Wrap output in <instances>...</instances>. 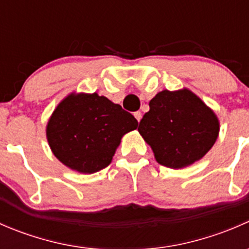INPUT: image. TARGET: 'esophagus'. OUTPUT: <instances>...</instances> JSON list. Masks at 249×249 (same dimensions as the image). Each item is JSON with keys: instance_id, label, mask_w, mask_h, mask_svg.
Masks as SVG:
<instances>
[{"instance_id": "esophagus-1", "label": "esophagus", "mask_w": 249, "mask_h": 249, "mask_svg": "<svg viewBox=\"0 0 249 249\" xmlns=\"http://www.w3.org/2000/svg\"><path fill=\"white\" fill-rule=\"evenodd\" d=\"M134 115H135V118H136V119H137V122L140 123V120L142 119V113H141L140 110H137V112L134 113Z\"/></svg>"}]
</instances>
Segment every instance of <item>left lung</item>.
Instances as JSON below:
<instances>
[{"instance_id":"left-lung-1","label":"left lung","mask_w":249,"mask_h":249,"mask_svg":"<svg viewBox=\"0 0 249 249\" xmlns=\"http://www.w3.org/2000/svg\"><path fill=\"white\" fill-rule=\"evenodd\" d=\"M139 131L160 165L180 169L200 160L219 132L217 117L189 90L159 92L149 102Z\"/></svg>"}]
</instances>
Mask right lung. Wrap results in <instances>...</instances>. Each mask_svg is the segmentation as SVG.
<instances>
[{
  "mask_svg": "<svg viewBox=\"0 0 249 249\" xmlns=\"http://www.w3.org/2000/svg\"><path fill=\"white\" fill-rule=\"evenodd\" d=\"M139 122L131 113L97 94L70 95L53 113L47 137L55 157L82 173L108 166L123 135Z\"/></svg>",
  "mask_w": 249,
  "mask_h": 249,
  "instance_id": "obj_1",
  "label": "right lung"
}]
</instances>
